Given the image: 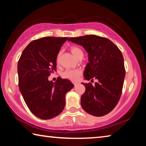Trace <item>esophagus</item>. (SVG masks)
Segmentation results:
<instances>
[{"label":"esophagus","instance_id":"34e87169","mask_svg":"<svg viewBox=\"0 0 146 146\" xmlns=\"http://www.w3.org/2000/svg\"><path fill=\"white\" fill-rule=\"evenodd\" d=\"M77 84H78L77 82H73V84H74V86H77Z\"/></svg>","mask_w":146,"mask_h":146}]
</instances>
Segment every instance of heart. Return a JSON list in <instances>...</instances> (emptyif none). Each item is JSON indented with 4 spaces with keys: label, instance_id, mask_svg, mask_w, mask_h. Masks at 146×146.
<instances>
[{
    "label": "heart",
    "instance_id": "heart-1",
    "mask_svg": "<svg viewBox=\"0 0 146 146\" xmlns=\"http://www.w3.org/2000/svg\"><path fill=\"white\" fill-rule=\"evenodd\" d=\"M70 50L76 58L78 59V58L83 56L82 50L79 47H76V46H73V47H71ZM60 56V52H59L57 56V62H59ZM80 75H81V71L80 69H67V70L64 71L62 73V77L69 80H71V81H77Z\"/></svg>",
    "mask_w": 146,
    "mask_h": 146
}]
</instances>
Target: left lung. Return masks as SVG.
<instances>
[{
  "mask_svg": "<svg viewBox=\"0 0 146 146\" xmlns=\"http://www.w3.org/2000/svg\"><path fill=\"white\" fill-rule=\"evenodd\" d=\"M68 41L82 45L88 53L86 79L98 80L95 86L82 83L86 88L80 101L82 108L95 116L108 114L117 105L123 89L125 69L121 52L110 40L96 35L70 38Z\"/></svg>",
  "mask_w": 146,
  "mask_h": 146,
  "instance_id": "1",
  "label": "left lung"
}]
</instances>
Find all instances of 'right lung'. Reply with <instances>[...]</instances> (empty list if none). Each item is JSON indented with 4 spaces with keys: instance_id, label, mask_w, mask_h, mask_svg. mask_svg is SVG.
Masks as SVG:
<instances>
[{
    "instance_id": "obj_1",
    "label": "right lung",
    "mask_w": 146,
    "mask_h": 146,
    "mask_svg": "<svg viewBox=\"0 0 146 146\" xmlns=\"http://www.w3.org/2000/svg\"><path fill=\"white\" fill-rule=\"evenodd\" d=\"M68 38L51 36L32 41L18 62L19 90L29 110L40 119H52L60 114L66 94L74 87L69 80L60 77L55 83L48 80L56 71L57 55Z\"/></svg>"
}]
</instances>
